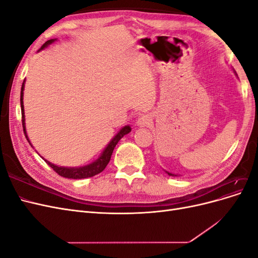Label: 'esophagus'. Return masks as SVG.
Segmentation results:
<instances>
[{
    "label": "esophagus",
    "mask_w": 258,
    "mask_h": 258,
    "mask_svg": "<svg viewBox=\"0 0 258 258\" xmlns=\"http://www.w3.org/2000/svg\"><path fill=\"white\" fill-rule=\"evenodd\" d=\"M151 122H152V118L150 117V115H143L138 119L137 124L139 127H147Z\"/></svg>",
    "instance_id": "obj_1"
}]
</instances>
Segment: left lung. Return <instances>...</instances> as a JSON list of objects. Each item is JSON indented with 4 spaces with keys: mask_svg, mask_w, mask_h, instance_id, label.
Masks as SVG:
<instances>
[{
    "mask_svg": "<svg viewBox=\"0 0 258 258\" xmlns=\"http://www.w3.org/2000/svg\"><path fill=\"white\" fill-rule=\"evenodd\" d=\"M166 171V170H165ZM166 173H168V175H171V176H177L176 174H173V173H171V172H168V171H166Z\"/></svg>",
    "mask_w": 258,
    "mask_h": 258,
    "instance_id": "8db88e82",
    "label": "left lung"
}]
</instances>
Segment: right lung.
<instances>
[{"instance_id":"add662e5","label":"right lung","mask_w":258,"mask_h":258,"mask_svg":"<svg viewBox=\"0 0 258 258\" xmlns=\"http://www.w3.org/2000/svg\"><path fill=\"white\" fill-rule=\"evenodd\" d=\"M54 41H56V38H52V40H49L46 42L40 50L44 49L47 47L48 45L52 44ZM38 50V51H40ZM25 82L23 81L22 83V87H21V92H20V105H21V115H22V127H23V132H25L26 138L29 141V138L27 136V130H26V118H25V107H23V89H25ZM131 131L130 126H124L122 127L118 134H117L112 140L111 142L107 144V146L104 148V151L102 152V154L100 155V157L95 160L93 162L89 163L87 166H83V167H59L53 165V163L49 162L48 160H46V163H48L49 167H51L54 172H57L59 175L67 177V178H86V177H91V176H95L96 174H99L100 172H102V171L105 169V167L107 166V163L110 162L111 160V156L113 154L114 148L116 146V144L119 142V140L123 137L128 135L129 132ZM30 142V141H29ZM31 144V143H30Z\"/></svg>"}]
</instances>
